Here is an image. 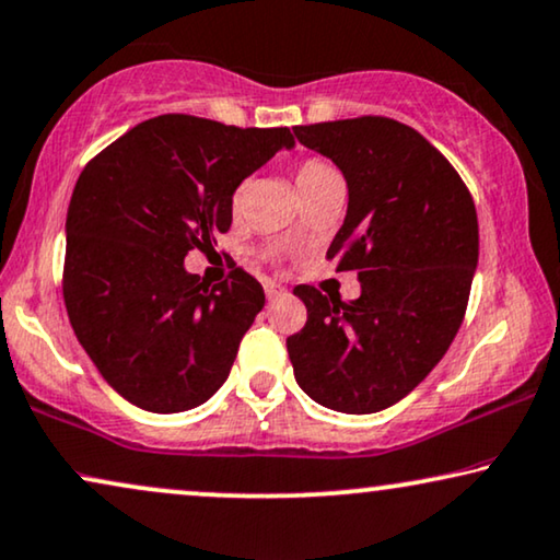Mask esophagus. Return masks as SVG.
Listing matches in <instances>:
<instances>
[{
  "mask_svg": "<svg viewBox=\"0 0 560 560\" xmlns=\"http://www.w3.org/2000/svg\"><path fill=\"white\" fill-rule=\"evenodd\" d=\"M265 293H267V298H270V301H275V298H280L282 293H285V288L270 280V282H265Z\"/></svg>",
  "mask_w": 560,
  "mask_h": 560,
  "instance_id": "34e87169",
  "label": "esophagus"
}]
</instances>
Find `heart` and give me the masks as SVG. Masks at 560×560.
<instances>
[{"instance_id": "1", "label": "heart", "mask_w": 560, "mask_h": 560, "mask_svg": "<svg viewBox=\"0 0 560 560\" xmlns=\"http://www.w3.org/2000/svg\"><path fill=\"white\" fill-rule=\"evenodd\" d=\"M295 183H298V187H301L303 200H308V198H314L316 192H322L324 187H329L334 183H342V177H339V172L334 170L326 159L308 156L295 166ZM242 192H244V187H236L234 190V198H231V206L234 208H238V202H242ZM293 234H295V229H293Z\"/></svg>"}]
</instances>
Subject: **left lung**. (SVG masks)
<instances>
[{
    "instance_id": "left-lung-1",
    "label": "left lung",
    "mask_w": 560,
    "mask_h": 560,
    "mask_svg": "<svg viewBox=\"0 0 560 560\" xmlns=\"http://www.w3.org/2000/svg\"><path fill=\"white\" fill-rule=\"evenodd\" d=\"M350 187L347 218L326 252L358 272L360 298L293 293L308 318L288 337L298 386L326 409L373 413L419 386L468 308L478 218L466 183L430 141L383 115L295 126Z\"/></svg>"
}]
</instances>
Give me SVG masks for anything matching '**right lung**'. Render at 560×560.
I'll return each instance as SVG.
<instances>
[{
  "instance_id": "right-lung-1",
  "label": "right lung",
  "mask_w": 560,
  "mask_h": 560,
  "mask_svg": "<svg viewBox=\"0 0 560 560\" xmlns=\"http://www.w3.org/2000/svg\"><path fill=\"white\" fill-rule=\"evenodd\" d=\"M282 147H293L290 128L170 113L138 122L79 174L63 303L94 368L138 409H192L226 381L265 290L236 262L208 285L185 257L213 249L238 183Z\"/></svg>"
}]
</instances>
